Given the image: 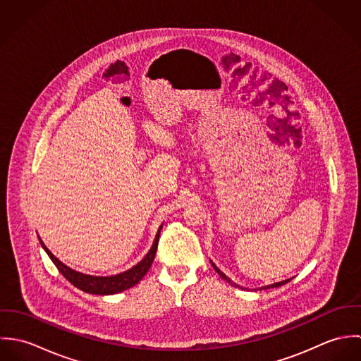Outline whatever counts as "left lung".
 <instances>
[{"label":"left lung","instance_id":"8db88e82","mask_svg":"<svg viewBox=\"0 0 361 361\" xmlns=\"http://www.w3.org/2000/svg\"><path fill=\"white\" fill-rule=\"evenodd\" d=\"M211 265H212V267H214V269H215V271L218 272V275H219L221 278H224V279H225V281H226V282H228L229 285H232V286H236V288H242V286H239L238 283H235L233 281H231V279H229V278H228V276H226V275H225V274H224V272H222V271H221L219 268H216V265H215V264H214L212 261H211ZM290 279H292V278H290ZM290 279H286V281H281V282H276V283H272V285H267V286H261V288H257V289H255V290H262V289H271V288H279V286H282V285L288 283V282H289Z\"/></svg>","mask_w":361,"mask_h":361}]
</instances>
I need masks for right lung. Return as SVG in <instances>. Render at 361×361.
Masks as SVG:
<instances>
[{
	"label": "right lung",
	"mask_w": 361,
	"mask_h": 361,
	"mask_svg": "<svg viewBox=\"0 0 361 361\" xmlns=\"http://www.w3.org/2000/svg\"><path fill=\"white\" fill-rule=\"evenodd\" d=\"M161 228H158V232L155 235L154 242L152 249L149 250V253L145 256L142 261H139L136 265H133L132 268L116 274V275H109V276H96V275H87L79 271H75L72 268H69L68 265H65L62 261H59L58 258L52 255L51 252L46 247V245L43 243V240L39 238L42 247L46 250V253L49 255V257L51 258L52 262L55 264V267L58 268V271L78 289L86 292V293H92V295H115L119 292H123L135 285H137L142 278L147 274V271L150 269L153 261H154L155 253H157V246H158V239H159V232Z\"/></svg>",
	"instance_id": "1"
}]
</instances>
